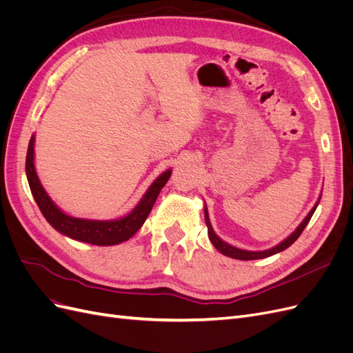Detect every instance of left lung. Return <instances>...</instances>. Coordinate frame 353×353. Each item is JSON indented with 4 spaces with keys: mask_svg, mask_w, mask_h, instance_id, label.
I'll return each mask as SVG.
<instances>
[{
    "mask_svg": "<svg viewBox=\"0 0 353 353\" xmlns=\"http://www.w3.org/2000/svg\"><path fill=\"white\" fill-rule=\"evenodd\" d=\"M321 199V197H319ZM319 199L318 201L315 203V206L311 209V212L307 213L306 218L301 222V225H299L290 236H288L287 239H284L281 243H279L276 245H274V248L271 249H266V250H259V252H253V250H244V249H239L236 248V245H231L230 243L223 241L221 237L216 236V232L213 231L212 228V223H210V219H209V212H208V206L205 205V221H206V227H208V236H209V240L212 241V244L215 245V249L218 252H221L222 254L228 256V258H232V259H239V261H254V259H263V258H268V256H272L275 253H280L283 250H285L287 248H290V245L299 239V236L303 232L305 227L307 225V222L311 221L314 212L318 206L319 203Z\"/></svg>",
    "mask_w": 353,
    "mask_h": 353,
    "instance_id": "left-lung-1",
    "label": "left lung"
}]
</instances>
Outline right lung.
Segmentation results:
<instances>
[{
	"mask_svg": "<svg viewBox=\"0 0 353 353\" xmlns=\"http://www.w3.org/2000/svg\"><path fill=\"white\" fill-rule=\"evenodd\" d=\"M172 174V169H168L160 174L152 185L147 188L141 200L137 206L126 213L125 216L117 219H87L68 215L63 212L54 201L51 200L46 188L42 187L35 169V135L30 137L28 154H26V176L28 183L34 196L37 205L42 215L47 219L50 225L59 231L63 236L73 239L77 241L95 244V245H114L130 240L134 234L143 227L148 213L152 212L154 201L165 187L168 179Z\"/></svg>",
	"mask_w": 353,
	"mask_h": 353,
	"instance_id": "1",
	"label": "right lung"
}]
</instances>
